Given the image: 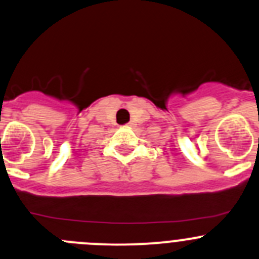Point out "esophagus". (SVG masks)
<instances>
[{"instance_id":"34e87169","label":"esophagus","mask_w":259,"mask_h":259,"mask_svg":"<svg viewBox=\"0 0 259 259\" xmlns=\"http://www.w3.org/2000/svg\"><path fill=\"white\" fill-rule=\"evenodd\" d=\"M129 125H130V126H132V124H129Z\"/></svg>"}]
</instances>
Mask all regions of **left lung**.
Listing matches in <instances>:
<instances>
[{"label": "left lung", "instance_id": "left-lung-1", "mask_svg": "<svg viewBox=\"0 0 259 259\" xmlns=\"http://www.w3.org/2000/svg\"><path fill=\"white\" fill-rule=\"evenodd\" d=\"M258 144H259V139H258Z\"/></svg>", "mask_w": 259, "mask_h": 259}]
</instances>
